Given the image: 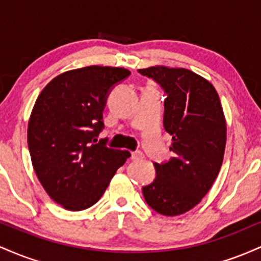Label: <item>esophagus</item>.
<instances>
[{"label":"esophagus","mask_w":261,"mask_h":261,"mask_svg":"<svg viewBox=\"0 0 261 261\" xmlns=\"http://www.w3.org/2000/svg\"><path fill=\"white\" fill-rule=\"evenodd\" d=\"M141 158H143V153H142V152H141V151L131 152V160H133V161L141 160Z\"/></svg>","instance_id":"esophagus-1"}]
</instances>
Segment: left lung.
<instances>
[{"label":"left lung","instance_id":"1","mask_svg":"<svg viewBox=\"0 0 261 261\" xmlns=\"http://www.w3.org/2000/svg\"><path fill=\"white\" fill-rule=\"evenodd\" d=\"M167 94L163 125L172 135L173 157L154 163L155 178L142 188L151 208L164 216L185 214L216 180L226 147V120L215 87L185 68L139 70Z\"/></svg>","mask_w":261,"mask_h":261}]
</instances>
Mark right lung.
<instances>
[{
  "label": "right lung",
  "mask_w": 261,
  "mask_h": 261,
  "mask_svg": "<svg viewBox=\"0 0 261 261\" xmlns=\"http://www.w3.org/2000/svg\"><path fill=\"white\" fill-rule=\"evenodd\" d=\"M130 71L88 66L59 74L39 94L28 124L33 168L49 196L70 211L94 205L130 152L97 141L109 93Z\"/></svg>",
  "instance_id": "right-lung-1"
}]
</instances>
